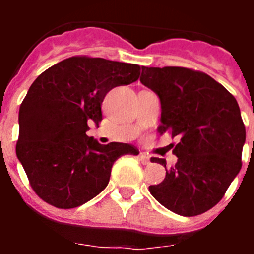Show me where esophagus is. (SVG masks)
Instances as JSON below:
<instances>
[{
  "instance_id": "34e87169",
  "label": "esophagus",
  "mask_w": 254,
  "mask_h": 254,
  "mask_svg": "<svg viewBox=\"0 0 254 254\" xmlns=\"http://www.w3.org/2000/svg\"><path fill=\"white\" fill-rule=\"evenodd\" d=\"M138 159H140L141 163L145 164V165L150 163V156H149V155H146V154H143V152H141L140 156H138Z\"/></svg>"
}]
</instances>
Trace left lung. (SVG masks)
<instances>
[{
  "label": "left lung",
  "mask_w": 254,
  "mask_h": 254,
  "mask_svg": "<svg viewBox=\"0 0 254 254\" xmlns=\"http://www.w3.org/2000/svg\"><path fill=\"white\" fill-rule=\"evenodd\" d=\"M140 81L161 103L160 134L179 137L173 154L178 161L167 169L150 193L168 210L197 216L223 198L242 168L246 127L234 96L207 73L186 67H142Z\"/></svg>",
  "instance_id": "obj_1"
}]
</instances>
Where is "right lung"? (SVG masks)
Listing matches in <instances>:
<instances>
[{
    "instance_id": "1",
    "label": "right lung",
    "mask_w": 254,
    "mask_h": 254,
    "mask_svg": "<svg viewBox=\"0 0 254 254\" xmlns=\"http://www.w3.org/2000/svg\"><path fill=\"white\" fill-rule=\"evenodd\" d=\"M140 73L138 64L73 56L35 78L20 105L16 155L44 202L84 205L107 187L117 159L138 155L133 145H100L86 131L87 123L103 120L108 91L132 84Z\"/></svg>"
}]
</instances>
